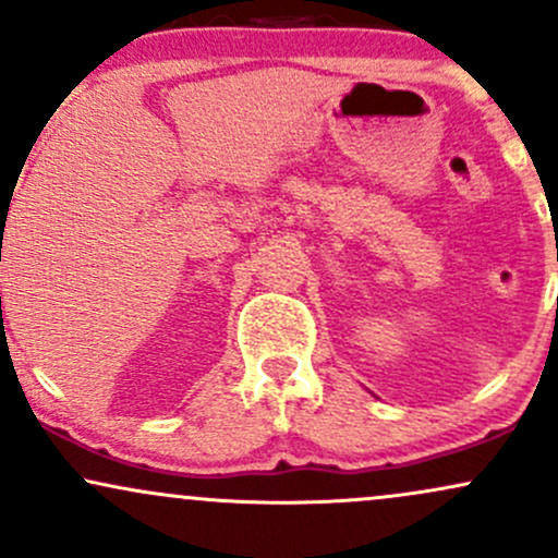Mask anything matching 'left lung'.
Instances as JSON below:
<instances>
[{
	"instance_id": "obj_1",
	"label": "left lung",
	"mask_w": 558,
	"mask_h": 558,
	"mask_svg": "<svg viewBox=\"0 0 558 558\" xmlns=\"http://www.w3.org/2000/svg\"><path fill=\"white\" fill-rule=\"evenodd\" d=\"M556 310H558V304H556Z\"/></svg>"
}]
</instances>
